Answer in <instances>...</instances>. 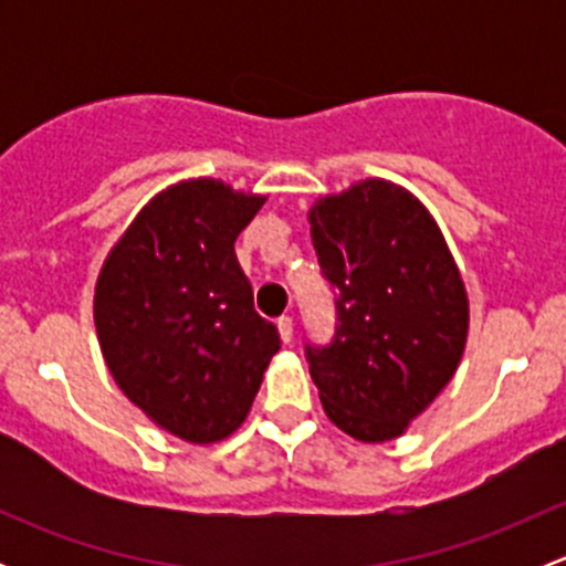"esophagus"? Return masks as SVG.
Returning a JSON list of instances; mask_svg holds the SVG:
<instances>
[{
	"label": "esophagus",
	"mask_w": 566,
	"mask_h": 566,
	"mask_svg": "<svg viewBox=\"0 0 566 566\" xmlns=\"http://www.w3.org/2000/svg\"><path fill=\"white\" fill-rule=\"evenodd\" d=\"M276 328H279V336H282V342H293V334H295V323H293V317H279V323H276Z\"/></svg>",
	"instance_id": "34e87169"
}]
</instances>
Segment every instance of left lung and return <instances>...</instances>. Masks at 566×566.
Listing matches in <instances>:
<instances>
[{
    "label": "left lung",
    "instance_id": "8db88e82",
    "mask_svg": "<svg viewBox=\"0 0 566 566\" xmlns=\"http://www.w3.org/2000/svg\"><path fill=\"white\" fill-rule=\"evenodd\" d=\"M310 230L336 290V334L306 347L325 416L361 443L399 438L447 389L468 339V293L419 197L367 177L315 199Z\"/></svg>",
    "mask_w": 566,
    "mask_h": 566
}]
</instances>
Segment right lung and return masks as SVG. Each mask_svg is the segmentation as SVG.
I'll return each mask as SVG.
<instances>
[{"label": "right lung", "mask_w": 566, "mask_h": 566, "mask_svg": "<svg viewBox=\"0 0 566 566\" xmlns=\"http://www.w3.org/2000/svg\"><path fill=\"white\" fill-rule=\"evenodd\" d=\"M265 199L188 177L136 213L101 265L93 317L108 373L180 441L230 438L282 347L235 256V238Z\"/></svg>", "instance_id": "1"}]
</instances>
